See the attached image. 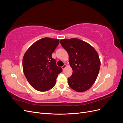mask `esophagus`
<instances>
[{
    "label": "esophagus",
    "mask_w": 123,
    "mask_h": 123,
    "mask_svg": "<svg viewBox=\"0 0 123 123\" xmlns=\"http://www.w3.org/2000/svg\"><path fill=\"white\" fill-rule=\"evenodd\" d=\"M66 67V65H64V66L62 67V69L63 70H64L65 69V68Z\"/></svg>",
    "instance_id": "esophagus-1"
}]
</instances>
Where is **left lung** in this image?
<instances>
[{
	"label": "left lung",
	"instance_id": "1",
	"mask_svg": "<svg viewBox=\"0 0 123 123\" xmlns=\"http://www.w3.org/2000/svg\"><path fill=\"white\" fill-rule=\"evenodd\" d=\"M60 43L67 51L73 70L68 78L69 86L77 92L87 91L99 73L100 62L97 52L90 44L77 38L62 39Z\"/></svg>",
	"mask_w": 123,
	"mask_h": 123
}]
</instances>
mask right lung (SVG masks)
Instances as JSON below:
<instances>
[{
    "label": "right lung",
    "mask_w": 123,
    "mask_h": 123,
    "mask_svg": "<svg viewBox=\"0 0 123 123\" xmlns=\"http://www.w3.org/2000/svg\"><path fill=\"white\" fill-rule=\"evenodd\" d=\"M59 40L43 38L33 43L25 52L23 59V71L28 82L36 90L46 91L56 84L62 68L58 67L52 54Z\"/></svg>",
    "instance_id": "1"
}]
</instances>
